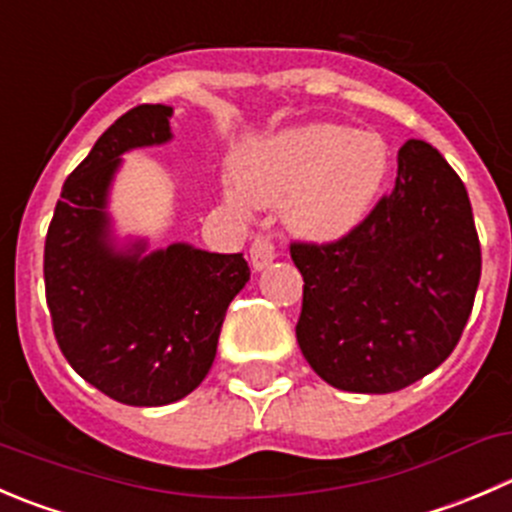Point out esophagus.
I'll return each instance as SVG.
<instances>
[{
  "mask_svg": "<svg viewBox=\"0 0 512 512\" xmlns=\"http://www.w3.org/2000/svg\"><path fill=\"white\" fill-rule=\"evenodd\" d=\"M272 260H275V245L270 242V237L257 235L250 245L252 267H255V270H265Z\"/></svg>",
  "mask_w": 512,
  "mask_h": 512,
  "instance_id": "1",
  "label": "esophagus"
}]
</instances>
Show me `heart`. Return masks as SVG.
I'll list each match as a JSON object with an SVG mask.
<instances>
[{"instance_id": "obj_1", "label": "heart", "mask_w": 512, "mask_h": 512, "mask_svg": "<svg viewBox=\"0 0 512 512\" xmlns=\"http://www.w3.org/2000/svg\"><path fill=\"white\" fill-rule=\"evenodd\" d=\"M388 147L372 132L317 122L277 135L237 160L235 207L287 202L292 227L315 240L350 235L375 205L388 177Z\"/></svg>"}]
</instances>
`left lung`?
Wrapping results in <instances>:
<instances>
[{
  "mask_svg": "<svg viewBox=\"0 0 512 512\" xmlns=\"http://www.w3.org/2000/svg\"><path fill=\"white\" fill-rule=\"evenodd\" d=\"M302 272L297 342L347 393H395L448 360L473 312L480 240L458 172L408 140L393 192L332 242L290 245Z\"/></svg>",
  "mask_w": 512,
  "mask_h": 512,
  "instance_id": "left-lung-1",
  "label": "left lung"
}]
</instances>
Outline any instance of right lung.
I'll list each match as a JSON object with an SVG mask.
<instances>
[{
    "label": "right lung",
    "mask_w": 512,
    "mask_h": 512,
    "mask_svg": "<svg viewBox=\"0 0 512 512\" xmlns=\"http://www.w3.org/2000/svg\"><path fill=\"white\" fill-rule=\"evenodd\" d=\"M172 107L140 104L64 180L44 242L52 330L77 375L112 400L157 408L205 380L232 297L250 280L242 252L109 245L107 187L119 155L170 140Z\"/></svg>",
    "instance_id": "right-lung-1"
}]
</instances>
